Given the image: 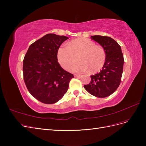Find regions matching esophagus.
<instances>
[{
	"label": "esophagus",
	"instance_id": "1",
	"mask_svg": "<svg viewBox=\"0 0 146 146\" xmlns=\"http://www.w3.org/2000/svg\"><path fill=\"white\" fill-rule=\"evenodd\" d=\"M74 77H81V75H80V74H75L74 75Z\"/></svg>",
	"mask_w": 146,
	"mask_h": 146
}]
</instances>
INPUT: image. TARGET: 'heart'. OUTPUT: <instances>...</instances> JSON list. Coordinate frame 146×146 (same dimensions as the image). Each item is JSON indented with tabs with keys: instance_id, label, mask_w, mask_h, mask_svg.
Returning a JSON list of instances; mask_svg holds the SVG:
<instances>
[{
	"instance_id": "b5f03b06",
	"label": "heart",
	"mask_w": 146,
	"mask_h": 146,
	"mask_svg": "<svg viewBox=\"0 0 146 146\" xmlns=\"http://www.w3.org/2000/svg\"><path fill=\"white\" fill-rule=\"evenodd\" d=\"M77 58L80 62L71 68V71L81 73L90 70L91 72H96L103 68L106 52L102 47L85 38L73 39L68 43V47L61 46L57 52L58 62L66 70L76 62Z\"/></svg>"
}]
</instances>
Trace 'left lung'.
<instances>
[{
    "label": "left lung",
    "mask_w": 146,
    "mask_h": 146,
    "mask_svg": "<svg viewBox=\"0 0 146 146\" xmlns=\"http://www.w3.org/2000/svg\"><path fill=\"white\" fill-rule=\"evenodd\" d=\"M91 38L104 48L106 60L102 69L91 76L90 83L84 88L91 95L104 98L112 94L120 85L124 60L121 46L113 38L100 35Z\"/></svg>",
    "instance_id": "1"
}]
</instances>
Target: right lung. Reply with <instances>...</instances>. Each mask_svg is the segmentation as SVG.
Wrapping results in <instances>:
<instances>
[{
	"label": "right lung",
	"mask_w": 146,
	"mask_h": 146,
	"mask_svg": "<svg viewBox=\"0 0 146 146\" xmlns=\"http://www.w3.org/2000/svg\"><path fill=\"white\" fill-rule=\"evenodd\" d=\"M69 38L48 33L29 47L23 61L24 80L30 93L46 104L59 101L67 92L73 74L61 67L57 52Z\"/></svg>",
	"instance_id": "add662e5"
}]
</instances>
